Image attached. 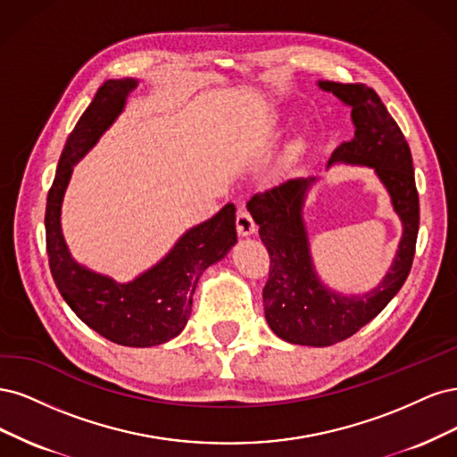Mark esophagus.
<instances>
[{"label": "esophagus", "instance_id": "1", "mask_svg": "<svg viewBox=\"0 0 457 457\" xmlns=\"http://www.w3.org/2000/svg\"><path fill=\"white\" fill-rule=\"evenodd\" d=\"M235 224H237V233L239 237H248V235L256 233V224L253 216H250L245 209L237 211V220H235Z\"/></svg>", "mask_w": 457, "mask_h": 457}]
</instances>
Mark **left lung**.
I'll return each mask as SVG.
<instances>
[{"instance_id": "obj_1", "label": "left lung", "mask_w": 457, "mask_h": 457, "mask_svg": "<svg viewBox=\"0 0 457 457\" xmlns=\"http://www.w3.org/2000/svg\"><path fill=\"white\" fill-rule=\"evenodd\" d=\"M317 85L351 108L355 127V137L337 145L327 169L337 163L372 169L403 224L391 268L378 287L362 294H342L319 277L303 220L307 191L319 180L317 176L285 180L250 199V214L271 258L263 287L270 328L288 344L327 347L361 330L404 285L416 253L420 199L408 142L379 96L362 83Z\"/></svg>"}]
</instances>
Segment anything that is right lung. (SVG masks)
Returning <instances> with one entry per match:
<instances>
[{
  "mask_svg": "<svg viewBox=\"0 0 457 457\" xmlns=\"http://www.w3.org/2000/svg\"><path fill=\"white\" fill-rule=\"evenodd\" d=\"M137 87L135 78L108 79L70 132L47 195L46 235L54 285L71 312L113 344L152 347L184 330L199 277L226 258L237 243V231L235 207L228 203L212 218L189 228L155 266L129 283L93 271L71 256L61 216L73 167L123 113Z\"/></svg>",
  "mask_w": 457,
  "mask_h": 457,
  "instance_id": "add662e5",
  "label": "right lung"
}]
</instances>
